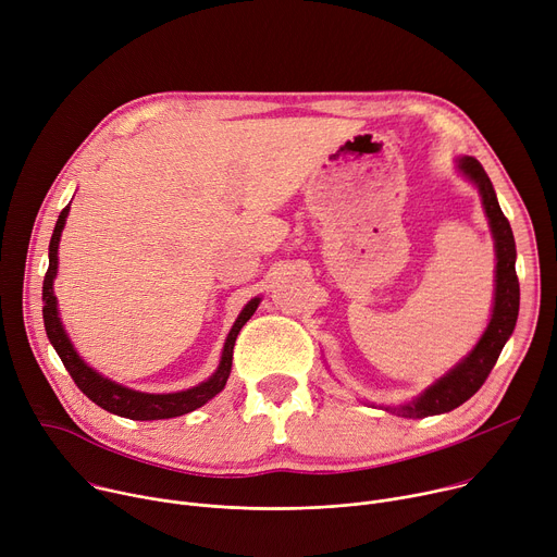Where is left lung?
Listing matches in <instances>:
<instances>
[{
	"instance_id": "obj_1",
	"label": "left lung",
	"mask_w": 557,
	"mask_h": 557,
	"mask_svg": "<svg viewBox=\"0 0 557 557\" xmlns=\"http://www.w3.org/2000/svg\"><path fill=\"white\" fill-rule=\"evenodd\" d=\"M458 169L467 175L482 195V207L488 218V226L495 239V301L486 331L473 346L469 356L455 364L444 377L431 384L416 399L399 404V407H384L401 418H429L458 409L471 395L480 391L493 371L499 352L511 337L518 311H520V282L516 275V239L509 220L504 218L493 184L475 158H460Z\"/></svg>"
}]
</instances>
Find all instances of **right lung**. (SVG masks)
<instances>
[{
    "mask_svg": "<svg viewBox=\"0 0 557 557\" xmlns=\"http://www.w3.org/2000/svg\"><path fill=\"white\" fill-rule=\"evenodd\" d=\"M69 209L66 207L60 213V220L55 224L53 237H50V246H48V271L44 277V286H41V299H44V326H46V335L53 344V348L58 350L60 360L64 362L66 371L71 373V377L75 380L77 388L92 399L97 407H102L109 413H115L120 418H128V420H169V418H177L184 413H190L199 407H205L209 399H213L224 386L226 380L231 375V364H233V346L237 339V333L242 331V326L250 320V315L256 313L260 297L250 299L248 305L244 307V311L239 313V318L235 320L226 342H224V350H222V360L218 371L207 380L193 388L180 391V393H141V391H133L126 388L122 384L111 382L109 377L99 375L97 371H92L79 356L77 350L73 348L60 313H58V297L53 290V280L58 275V246H60V237H62V228L66 224L69 218Z\"/></svg>",
    "mask_w": 557,
    "mask_h": 557,
    "instance_id": "obj_1",
    "label": "right lung"
}]
</instances>
